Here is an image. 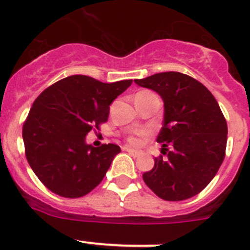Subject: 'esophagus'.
<instances>
[{
	"label": "esophagus",
	"instance_id": "34e87169",
	"mask_svg": "<svg viewBox=\"0 0 250 250\" xmlns=\"http://www.w3.org/2000/svg\"><path fill=\"white\" fill-rule=\"evenodd\" d=\"M123 150H125V151H127V152H129L130 155L133 156V157H138V156L140 155V152H139V151H137V150H133V148L128 147V146H123Z\"/></svg>",
	"mask_w": 250,
	"mask_h": 250
}]
</instances>
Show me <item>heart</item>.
I'll use <instances>...</instances> for the list:
<instances>
[{"mask_svg":"<svg viewBox=\"0 0 250 250\" xmlns=\"http://www.w3.org/2000/svg\"><path fill=\"white\" fill-rule=\"evenodd\" d=\"M146 94H152V93H150V92H140V93H138L137 95H146ZM128 141H129V143L132 144V145H139V143H140L139 138H138L137 135H133V137H130L129 139H128Z\"/></svg>","mask_w":250,"mask_h":250,"instance_id":"heart-1","label":"heart"}]
</instances>
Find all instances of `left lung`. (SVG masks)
I'll list each match as a JSON object with an SVG mask.
<instances>
[{"label": "left lung", "mask_w": 250, "mask_h": 250, "mask_svg": "<svg viewBox=\"0 0 250 250\" xmlns=\"http://www.w3.org/2000/svg\"><path fill=\"white\" fill-rule=\"evenodd\" d=\"M134 82L155 90L165 103L157 143H162L167 158H155L152 169L143 174L144 181L162 200L193 197L210 183L225 158L228 125L218 102L202 83L181 72H161Z\"/></svg>", "instance_id": "left-lung-1"}]
</instances>
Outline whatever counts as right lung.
Returning a JSON list of instances; mask_svg holds the SVG:
<instances>
[{"label":"right lung","mask_w":250,"mask_h":250,"mask_svg":"<svg viewBox=\"0 0 250 250\" xmlns=\"http://www.w3.org/2000/svg\"><path fill=\"white\" fill-rule=\"evenodd\" d=\"M132 80L103 83L84 75L58 81L32 104L22 125L30 167L52 192L78 198L97 188L121 148L93 147L85 135L106 122L110 105Z\"/></svg>","instance_id":"obj_1"}]
</instances>
